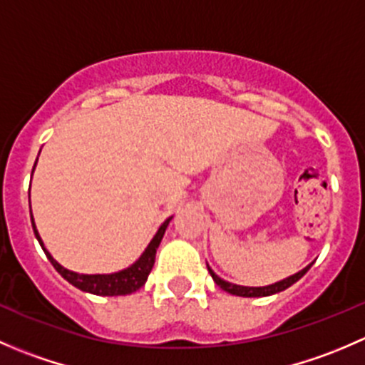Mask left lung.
<instances>
[{
	"mask_svg": "<svg viewBox=\"0 0 365 365\" xmlns=\"http://www.w3.org/2000/svg\"><path fill=\"white\" fill-rule=\"evenodd\" d=\"M309 268H311V264H309V267H305L302 272H298V274L292 275V277L284 279V281L275 282V284L264 286V288H247V286L231 284V282L222 281V279H220L219 275L213 274L212 268H210V267H208V272H210V275H212V277H213V281H215V284L220 286V289H224V292L231 293V295H237V297H268V295H274V293L284 292L286 288H289V286H292V284H295L298 279L304 277L305 272H307Z\"/></svg>",
	"mask_w": 365,
	"mask_h": 365,
	"instance_id": "left-lung-1",
	"label": "left lung"
}]
</instances>
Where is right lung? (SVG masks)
Masks as SVG:
<instances>
[{
    "label": "right lung",
    "instance_id": "1",
    "mask_svg": "<svg viewBox=\"0 0 365 365\" xmlns=\"http://www.w3.org/2000/svg\"><path fill=\"white\" fill-rule=\"evenodd\" d=\"M36 164V162H35ZM169 217L164 224L159 227L157 235L153 237V240L150 242V245L146 247V251L143 252V256L135 261L132 267L125 268V270L116 272V274H109V275H83V274H76V272H70L67 268L61 267L49 252L46 251L43 247L42 240L38 237V231H36L35 222H33V217H31V224H33V231H35V237L38 240V244L42 245L43 252H46L47 259L51 261L54 268L58 270V274L61 275L63 279H67L70 284H73L76 288L83 289V292L88 293H93V295H104V297H116V295H130V293L138 292L141 286H145L146 279H148L150 272H152L153 263H155V252L157 247H159L162 237L165 233V227H168Z\"/></svg>",
    "mask_w": 365,
    "mask_h": 365
}]
</instances>
